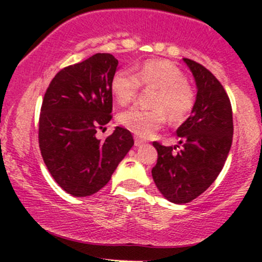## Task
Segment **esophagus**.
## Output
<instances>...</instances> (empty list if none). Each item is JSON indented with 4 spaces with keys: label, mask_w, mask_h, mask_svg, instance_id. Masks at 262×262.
Instances as JSON below:
<instances>
[{
    "label": "esophagus",
    "mask_w": 262,
    "mask_h": 262,
    "mask_svg": "<svg viewBox=\"0 0 262 262\" xmlns=\"http://www.w3.org/2000/svg\"><path fill=\"white\" fill-rule=\"evenodd\" d=\"M134 143H136L137 147H141V146H143V144H144V141H143V139L138 138V137H136V138H134Z\"/></svg>",
    "instance_id": "1"
}]
</instances>
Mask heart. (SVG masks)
Wrapping results in <instances>:
<instances>
[{"mask_svg": "<svg viewBox=\"0 0 262 262\" xmlns=\"http://www.w3.org/2000/svg\"><path fill=\"white\" fill-rule=\"evenodd\" d=\"M141 86L156 89L150 99L153 109L132 107L120 113L118 121L139 137H149L163 125L167 115L171 123L184 120L195 104V92L178 66L168 60H148L137 73L120 70L112 80V92L120 105H128L139 94Z\"/></svg>", "mask_w": 262, "mask_h": 262, "instance_id": "b5f03b06", "label": "heart"}]
</instances>
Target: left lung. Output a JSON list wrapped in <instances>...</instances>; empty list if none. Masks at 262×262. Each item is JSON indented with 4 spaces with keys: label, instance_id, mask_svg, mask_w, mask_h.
<instances>
[{
    "label": "left lung",
    "instance_id": "obj_1",
    "mask_svg": "<svg viewBox=\"0 0 262 262\" xmlns=\"http://www.w3.org/2000/svg\"><path fill=\"white\" fill-rule=\"evenodd\" d=\"M196 83L191 115L176 132L181 148L158 142L152 178L161 194L175 204H185L205 191L218 178L228 157L233 137L232 106L226 90L210 71L184 58ZM179 147V146H178Z\"/></svg>",
    "mask_w": 262,
    "mask_h": 262
}]
</instances>
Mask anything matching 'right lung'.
Returning <instances> with one entry per match:
<instances>
[{
    "label": "right lung",
    "mask_w": 262,
    "mask_h": 262,
    "mask_svg": "<svg viewBox=\"0 0 262 262\" xmlns=\"http://www.w3.org/2000/svg\"><path fill=\"white\" fill-rule=\"evenodd\" d=\"M119 67L109 53H97L55 75L44 95L39 147L50 175L73 196L101 190L133 147L130 132L116 126L105 141L97 129L112 120V80Z\"/></svg>",
    "instance_id": "add662e5"
}]
</instances>
